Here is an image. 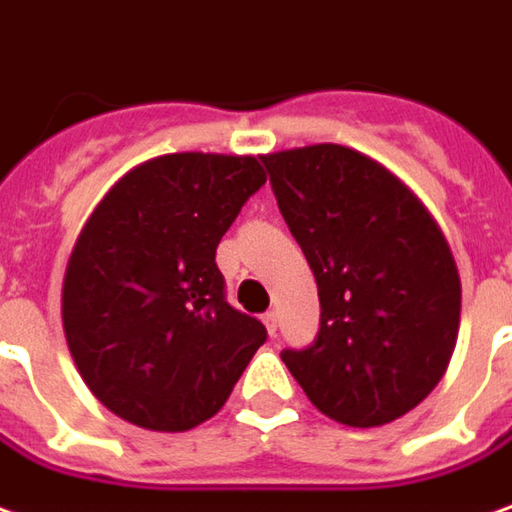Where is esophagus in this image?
Masks as SVG:
<instances>
[{
    "mask_svg": "<svg viewBox=\"0 0 512 512\" xmlns=\"http://www.w3.org/2000/svg\"><path fill=\"white\" fill-rule=\"evenodd\" d=\"M262 321H264V327H267V332H270V335H276V327H279V315H276L273 310H267L262 315Z\"/></svg>",
    "mask_w": 512,
    "mask_h": 512,
    "instance_id": "34e87169",
    "label": "esophagus"
}]
</instances>
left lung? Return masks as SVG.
<instances>
[{"label":"left lung","instance_id":"obj_1","mask_svg":"<svg viewBox=\"0 0 512 512\" xmlns=\"http://www.w3.org/2000/svg\"><path fill=\"white\" fill-rule=\"evenodd\" d=\"M321 301L312 346L281 360L335 423L386 425L440 383L459 335L454 253L423 200L338 143L262 154Z\"/></svg>","mask_w":512,"mask_h":512}]
</instances>
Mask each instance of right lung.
<instances>
[{"label":"right lung","mask_w":512,"mask_h":512,"mask_svg":"<svg viewBox=\"0 0 512 512\" xmlns=\"http://www.w3.org/2000/svg\"><path fill=\"white\" fill-rule=\"evenodd\" d=\"M264 180L253 154H160L84 222L61 324L78 375L120 420L168 434L211 420L264 344L216 267L219 239Z\"/></svg>","instance_id":"right-lung-1"}]
</instances>
